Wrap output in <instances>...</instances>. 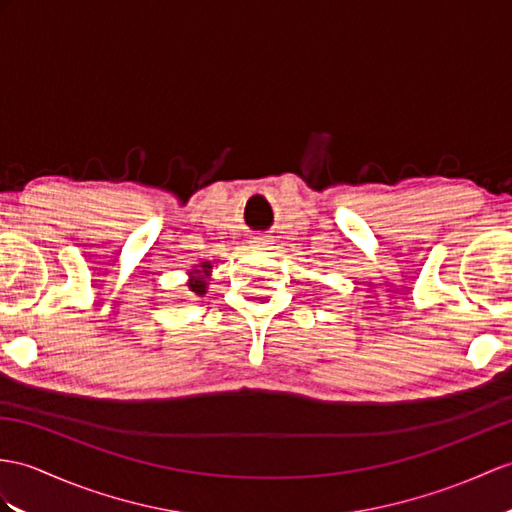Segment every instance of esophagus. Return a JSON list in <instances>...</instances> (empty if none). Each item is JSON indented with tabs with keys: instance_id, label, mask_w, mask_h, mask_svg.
Masks as SVG:
<instances>
[{
	"instance_id": "obj_1",
	"label": "esophagus",
	"mask_w": 512,
	"mask_h": 512,
	"mask_svg": "<svg viewBox=\"0 0 512 512\" xmlns=\"http://www.w3.org/2000/svg\"><path fill=\"white\" fill-rule=\"evenodd\" d=\"M252 245H254V247H265V245H267V241H265V239H260V236H256V239L252 241Z\"/></svg>"
}]
</instances>
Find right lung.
I'll return each instance as SVG.
<instances>
[{"label": "right lung", "instance_id": "1", "mask_svg": "<svg viewBox=\"0 0 512 512\" xmlns=\"http://www.w3.org/2000/svg\"><path fill=\"white\" fill-rule=\"evenodd\" d=\"M210 269H213V265H210V260H206V263H202V265L195 267V269L191 271L189 289H191L195 295H204V293H206V289H208L206 278L210 276Z\"/></svg>", "mask_w": 512, "mask_h": 512}]
</instances>
